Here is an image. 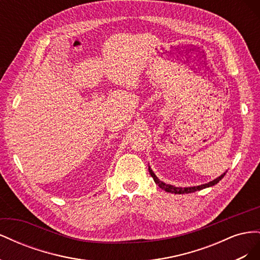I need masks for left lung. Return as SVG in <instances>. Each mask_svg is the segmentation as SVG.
Returning <instances> with one entry per match:
<instances>
[{
  "label": "left lung",
  "instance_id": "8db88e82",
  "mask_svg": "<svg viewBox=\"0 0 260 260\" xmlns=\"http://www.w3.org/2000/svg\"><path fill=\"white\" fill-rule=\"evenodd\" d=\"M148 171L149 174H151L152 178L154 179L155 183L158 185L160 188H162V190H165L166 192H169V193H175V194H186V193H193V192H196V191H200V190H203V188H206V187H209V186H212L217 184L220 180H221L224 176H225V172L224 174H222L220 177H218L217 179L210 181V182L208 183H205V184H202V185H198V186H190V187H178V186H174V185H170V184H166L165 182H162V181H160L158 178H157L155 176V174L153 172V170L151 169V167H148Z\"/></svg>",
  "mask_w": 260,
  "mask_h": 260
}]
</instances>
